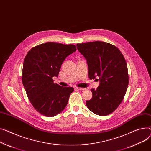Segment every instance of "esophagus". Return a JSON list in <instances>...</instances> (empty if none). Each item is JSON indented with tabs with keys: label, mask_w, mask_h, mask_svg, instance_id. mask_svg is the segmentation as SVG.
<instances>
[{
	"label": "esophagus",
	"mask_w": 151,
	"mask_h": 151,
	"mask_svg": "<svg viewBox=\"0 0 151 151\" xmlns=\"http://www.w3.org/2000/svg\"><path fill=\"white\" fill-rule=\"evenodd\" d=\"M75 88L76 89V90H86L85 88H81V87H75Z\"/></svg>",
	"instance_id": "34e87169"
}]
</instances>
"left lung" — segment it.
<instances>
[{"mask_svg": "<svg viewBox=\"0 0 151 151\" xmlns=\"http://www.w3.org/2000/svg\"><path fill=\"white\" fill-rule=\"evenodd\" d=\"M76 46L87 60L89 78L98 76L100 80L99 86L91 89L92 98L86 101L87 107L99 116L112 113L123 101L129 84L124 56L116 46L102 41L77 44Z\"/></svg>", "mask_w": 151, "mask_h": 151, "instance_id": "1", "label": "left lung"}]
</instances>
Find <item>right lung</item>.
<instances>
[{"label": "right lung", "instance_id": "1", "mask_svg": "<svg viewBox=\"0 0 151 151\" xmlns=\"http://www.w3.org/2000/svg\"><path fill=\"white\" fill-rule=\"evenodd\" d=\"M72 44L47 42L33 47L23 64L22 81L30 103L41 115L53 117L66 107L74 90L53 83L67 56L76 52Z\"/></svg>", "mask_w": 151, "mask_h": 151}]
</instances>
